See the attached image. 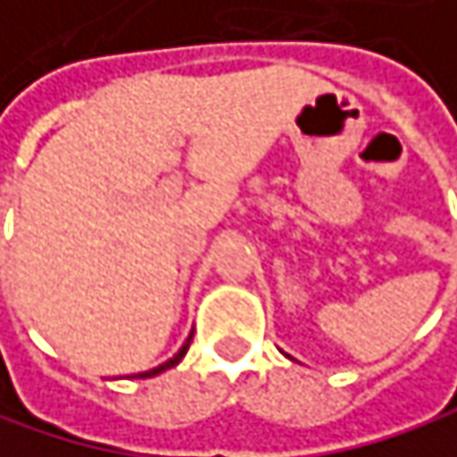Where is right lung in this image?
Wrapping results in <instances>:
<instances>
[{
  "label": "right lung",
  "mask_w": 457,
  "mask_h": 457,
  "mask_svg": "<svg viewBox=\"0 0 457 457\" xmlns=\"http://www.w3.org/2000/svg\"><path fill=\"white\" fill-rule=\"evenodd\" d=\"M189 343H192V337H189V340H187V343L181 345V351H179V353H176L173 359H168L165 364H160V367H154V370H149V372H141L138 378H152V375H160L162 370H170V367H176V364H179V361L184 359V353H187V348H189Z\"/></svg>",
  "instance_id": "right-lung-1"
}]
</instances>
